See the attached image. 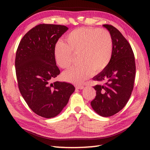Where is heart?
Listing matches in <instances>:
<instances>
[{
    "instance_id": "heart-1",
    "label": "heart",
    "mask_w": 150,
    "mask_h": 150,
    "mask_svg": "<svg viewBox=\"0 0 150 150\" xmlns=\"http://www.w3.org/2000/svg\"><path fill=\"white\" fill-rule=\"evenodd\" d=\"M87 77L84 67H79L69 69L66 73L64 79L69 83L76 85L82 83Z\"/></svg>"
}]
</instances>
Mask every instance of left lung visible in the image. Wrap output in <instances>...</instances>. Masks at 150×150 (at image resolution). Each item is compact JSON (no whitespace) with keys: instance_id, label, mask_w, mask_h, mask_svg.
Masks as SVG:
<instances>
[{"instance_id":"obj_1","label":"left lung","mask_w":150,"mask_h":150,"mask_svg":"<svg viewBox=\"0 0 150 150\" xmlns=\"http://www.w3.org/2000/svg\"><path fill=\"white\" fill-rule=\"evenodd\" d=\"M68 30L61 25H37L23 37L16 53V75L22 96L35 113L47 119L58 115L75 91L69 82H49L60 74L55 47Z\"/></svg>"}]
</instances>
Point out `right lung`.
I'll use <instances>...</instances> for the list:
<instances>
[{
  "label": "right lung",
  "mask_w": 150,
  "mask_h": 150,
  "mask_svg": "<svg viewBox=\"0 0 150 150\" xmlns=\"http://www.w3.org/2000/svg\"><path fill=\"white\" fill-rule=\"evenodd\" d=\"M112 40L109 63L93 78L96 96L91 102L94 111L102 117L112 116L126 106L133 91L135 77L134 54L128 41L120 31L104 24Z\"/></svg>",
  "instance_id": "add662e5"
}]
</instances>
